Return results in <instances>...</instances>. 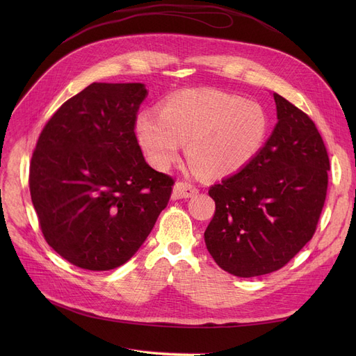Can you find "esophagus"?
<instances>
[{"label":"esophagus","mask_w":356,"mask_h":356,"mask_svg":"<svg viewBox=\"0 0 356 356\" xmlns=\"http://www.w3.org/2000/svg\"><path fill=\"white\" fill-rule=\"evenodd\" d=\"M197 188L188 181H177L173 188V199H184L192 197L197 193Z\"/></svg>","instance_id":"1"}]
</instances>
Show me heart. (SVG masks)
I'll return each instance as SVG.
<instances>
[{
    "label": "heart",
    "instance_id": "obj_1",
    "mask_svg": "<svg viewBox=\"0 0 356 356\" xmlns=\"http://www.w3.org/2000/svg\"><path fill=\"white\" fill-rule=\"evenodd\" d=\"M270 133L266 109L257 102L215 89L181 90L167 98L159 114L143 111L136 136L154 167H170L181 143L192 164L211 177H225L248 165Z\"/></svg>",
    "mask_w": 356,
    "mask_h": 356
}]
</instances>
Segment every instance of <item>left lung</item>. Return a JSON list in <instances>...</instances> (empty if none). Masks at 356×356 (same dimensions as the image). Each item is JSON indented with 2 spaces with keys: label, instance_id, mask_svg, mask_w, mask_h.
<instances>
[{
  "label": "left lung",
  "instance_id": "left-lung-1",
  "mask_svg": "<svg viewBox=\"0 0 356 356\" xmlns=\"http://www.w3.org/2000/svg\"><path fill=\"white\" fill-rule=\"evenodd\" d=\"M277 120L257 157L212 186L215 215L204 242L236 277L277 271L314 235L330 168L325 143L302 109L274 93Z\"/></svg>",
  "mask_w": 356,
  "mask_h": 356
}]
</instances>
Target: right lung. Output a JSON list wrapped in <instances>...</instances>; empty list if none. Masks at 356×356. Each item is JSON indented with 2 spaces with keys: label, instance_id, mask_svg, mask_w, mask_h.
I'll return each mask as SVG.
<instances>
[{
  "label": "right lung",
  "instance_id": "obj_1",
  "mask_svg": "<svg viewBox=\"0 0 356 356\" xmlns=\"http://www.w3.org/2000/svg\"><path fill=\"white\" fill-rule=\"evenodd\" d=\"M144 83H90L44 125L30 195L47 244L70 264L117 268L152 232L173 179L149 167L136 137Z\"/></svg>",
  "mask_w": 356,
  "mask_h": 356
}]
</instances>
